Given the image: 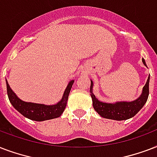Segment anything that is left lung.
I'll use <instances>...</instances> for the list:
<instances>
[{"mask_svg":"<svg viewBox=\"0 0 157 157\" xmlns=\"http://www.w3.org/2000/svg\"><path fill=\"white\" fill-rule=\"evenodd\" d=\"M143 64L146 65L145 60L143 59ZM149 81L150 76L148 77L147 83L143 87V93L137 100L127 102V101H120L115 104L111 103H104L98 101L96 98L95 95L92 93V85L93 82L91 81L90 92L92 99V105L94 110L103 118L110 119V120H128L129 118L133 117L143 106L147 102V100L149 95Z\"/></svg>","mask_w":157,"mask_h":157,"instance_id":"obj_1","label":"left lung"}]
</instances>
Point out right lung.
Returning <instances> with one entry per match:
<instances>
[{
    "label": "right lung",
    "instance_id": "add662e5",
    "mask_svg": "<svg viewBox=\"0 0 157 157\" xmlns=\"http://www.w3.org/2000/svg\"><path fill=\"white\" fill-rule=\"evenodd\" d=\"M73 83H74V80L70 81V83L68 84L61 101L53 105L26 102V101H22L12 91L6 80L7 94H8V98L12 105L24 116L29 118L30 120H36V121H43V120L55 119L61 115L67 104L68 98H69V94H70Z\"/></svg>",
    "mask_w": 157,
    "mask_h": 157
}]
</instances>
